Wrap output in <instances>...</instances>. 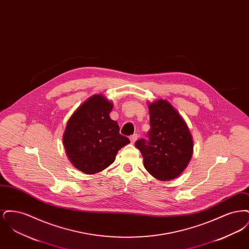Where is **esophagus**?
<instances>
[{
    "instance_id": "34e87169",
    "label": "esophagus",
    "mask_w": 249,
    "mask_h": 249,
    "mask_svg": "<svg viewBox=\"0 0 249 249\" xmlns=\"http://www.w3.org/2000/svg\"><path fill=\"white\" fill-rule=\"evenodd\" d=\"M138 139V134H132V135H130V140L131 143H134L135 141Z\"/></svg>"
}]
</instances>
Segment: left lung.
Segmentation results:
<instances>
[{
    "mask_svg": "<svg viewBox=\"0 0 249 249\" xmlns=\"http://www.w3.org/2000/svg\"><path fill=\"white\" fill-rule=\"evenodd\" d=\"M150 129L146 139L135 146L143 158L146 171L160 181L178 178L189 164L193 149L192 137L184 119L165 100L148 105Z\"/></svg>",
    "mask_w": 249,
    "mask_h": 249,
    "instance_id": "1",
    "label": "left lung"
}]
</instances>
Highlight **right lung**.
I'll return each mask as SVG.
<instances>
[{
	"label": "right lung",
	"instance_id": "1",
	"mask_svg": "<svg viewBox=\"0 0 249 249\" xmlns=\"http://www.w3.org/2000/svg\"><path fill=\"white\" fill-rule=\"evenodd\" d=\"M113 105L94 95L72 114L63 134V144L72 165L87 175L103 171L130 142L119 133L117 121L109 114Z\"/></svg>",
	"mask_w": 249,
	"mask_h": 249
}]
</instances>
